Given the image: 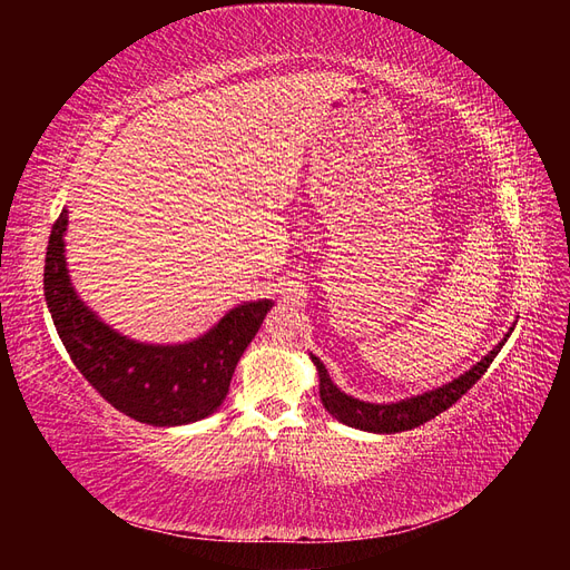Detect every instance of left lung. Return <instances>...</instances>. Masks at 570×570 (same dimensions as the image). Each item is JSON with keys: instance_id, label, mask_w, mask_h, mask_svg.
I'll return each mask as SVG.
<instances>
[{"instance_id": "obj_1", "label": "left lung", "mask_w": 570, "mask_h": 570, "mask_svg": "<svg viewBox=\"0 0 570 570\" xmlns=\"http://www.w3.org/2000/svg\"><path fill=\"white\" fill-rule=\"evenodd\" d=\"M509 335H511V331L488 356H482L471 371H465L463 375L454 377L452 383H446L438 390L416 394V396H409V400L394 402V404L361 402V400H354V396H350V394L340 392V387L331 381V375H327V368L323 366V361L312 354V361H314V366L318 371V381H321V385H318L321 402L327 409V413H331V416L337 419L340 423L350 425V428H358V430H368V433H387L390 435V433H402V430L419 428L425 421L435 419L438 413L450 409L454 402H459L461 396L469 392L482 375H485V371L490 368L499 350L504 347Z\"/></svg>"}]
</instances>
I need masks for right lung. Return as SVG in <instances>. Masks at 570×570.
<instances>
[{
	"mask_svg": "<svg viewBox=\"0 0 570 570\" xmlns=\"http://www.w3.org/2000/svg\"><path fill=\"white\" fill-rule=\"evenodd\" d=\"M68 212L51 226L45 299L76 368L105 400L147 425L195 423L226 400L239 356L262 327L271 299L245 302L209 333L185 344H142L118 335L80 302L68 278L63 233Z\"/></svg>",
	"mask_w": 570,
	"mask_h": 570,
	"instance_id": "1",
	"label": "right lung"
}]
</instances>
